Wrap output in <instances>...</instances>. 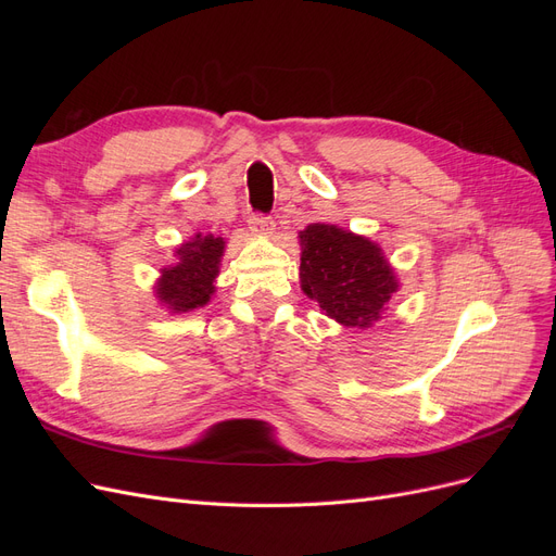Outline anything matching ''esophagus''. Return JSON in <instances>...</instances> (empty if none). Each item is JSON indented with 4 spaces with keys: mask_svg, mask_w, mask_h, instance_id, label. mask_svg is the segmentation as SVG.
Segmentation results:
<instances>
[{
    "mask_svg": "<svg viewBox=\"0 0 556 556\" xmlns=\"http://www.w3.org/2000/svg\"><path fill=\"white\" fill-rule=\"evenodd\" d=\"M248 225H250V229L255 231V233H262V237H271L274 229H276V223L271 220V217L260 215V213H252L248 217Z\"/></svg>",
    "mask_w": 556,
    "mask_h": 556,
    "instance_id": "34e87169",
    "label": "esophagus"
}]
</instances>
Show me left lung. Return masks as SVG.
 Here are the masks:
<instances>
[{
    "instance_id": "left-lung-1",
    "label": "left lung",
    "mask_w": 556,
    "mask_h": 556,
    "mask_svg": "<svg viewBox=\"0 0 556 556\" xmlns=\"http://www.w3.org/2000/svg\"><path fill=\"white\" fill-rule=\"evenodd\" d=\"M301 290L345 327H371L399 290L394 268L378 243L336 225L299 231Z\"/></svg>"
}]
</instances>
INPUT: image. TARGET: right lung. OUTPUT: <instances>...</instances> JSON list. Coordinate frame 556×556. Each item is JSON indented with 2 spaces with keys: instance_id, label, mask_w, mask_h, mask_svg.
<instances>
[{
  "instance_id": "1",
  "label": "right lung",
  "mask_w": 556,
  "mask_h": 556,
  "mask_svg": "<svg viewBox=\"0 0 556 556\" xmlns=\"http://www.w3.org/2000/svg\"><path fill=\"white\" fill-rule=\"evenodd\" d=\"M225 239L215 233H194L176 248V264L164 266L155 282V296L172 313H188L206 306L215 292V276L220 274Z\"/></svg>"
}]
</instances>
